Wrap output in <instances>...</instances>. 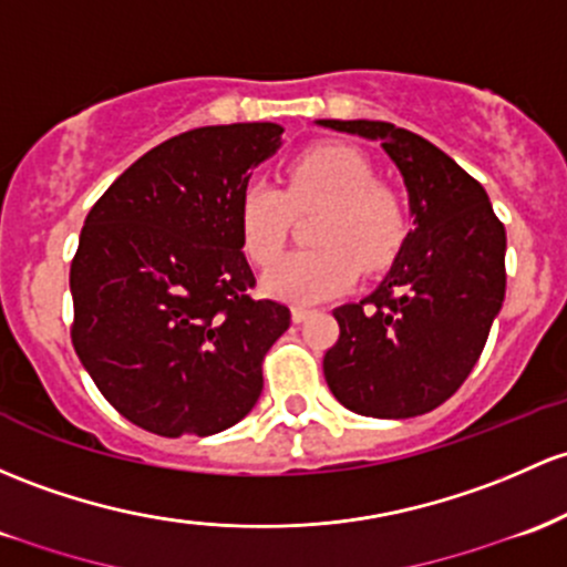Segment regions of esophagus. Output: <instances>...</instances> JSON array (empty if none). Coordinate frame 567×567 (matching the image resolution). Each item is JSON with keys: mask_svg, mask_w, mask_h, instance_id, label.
Returning <instances> with one entry per match:
<instances>
[{"mask_svg": "<svg viewBox=\"0 0 567 567\" xmlns=\"http://www.w3.org/2000/svg\"><path fill=\"white\" fill-rule=\"evenodd\" d=\"M309 315H312V309L309 307H293V322H303Z\"/></svg>", "mask_w": 567, "mask_h": 567, "instance_id": "34e87169", "label": "esophagus"}]
</instances>
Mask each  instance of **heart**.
<instances>
[{
    "mask_svg": "<svg viewBox=\"0 0 567 567\" xmlns=\"http://www.w3.org/2000/svg\"><path fill=\"white\" fill-rule=\"evenodd\" d=\"M322 209L315 250L293 252L266 274V290L293 303L344 293L360 266L388 269L412 231L406 198L374 179V164L341 142H320L288 161L279 185L252 179L236 204L239 239L252 264L271 266L285 250L296 213Z\"/></svg>",
    "mask_w": 567,
    "mask_h": 567,
    "instance_id": "heart-1",
    "label": "heart"
}]
</instances>
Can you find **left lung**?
Segmentation results:
<instances>
[{"label":"left lung","instance_id":"left-lung-1","mask_svg":"<svg viewBox=\"0 0 567 567\" xmlns=\"http://www.w3.org/2000/svg\"><path fill=\"white\" fill-rule=\"evenodd\" d=\"M382 142L409 190L416 228L369 298L333 309L339 339L326 382L354 414L433 412L474 371L506 296V228L487 190L420 134L384 121H320Z\"/></svg>","mask_w":567,"mask_h":567}]
</instances>
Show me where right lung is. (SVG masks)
<instances>
[{"instance_id": "add662e5", "label": "right lung", "mask_w": 567, "mask_h": 567, "mask_svg": "<svg viewBox=\"0 0 567 567\" xmlns=\"http://www.w3.org/2000/svg\"><path fill=\"white\" fill-rule=\"evenodd\" d=\"M277 123L177 134L128 166L85 217L72 258V344L128 422L166 439L250 414L290 309L255 298L236 204L279 147Z\"/></svg>"}]
</instances>
